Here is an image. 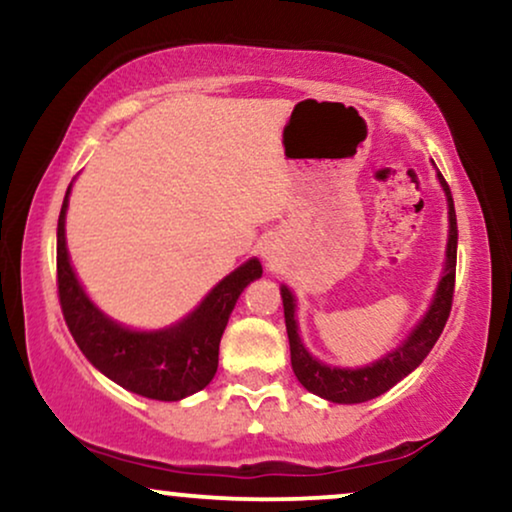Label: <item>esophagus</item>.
<instances>
[{
	"instance_id": "34e87169",
	"label": "esophagus",
	"mask_w": 512,
	"mask_h": 512,
	"mask_svg": "<svg viewBox=\"0 0 512 512\" xmlns=\"http://www.w3.org/2000/svg\"><path fill=\"white\" fill-rule=\"evenodd\" d=\"M262 255H264V260H267L269 264L278 262V257H276V250H274V248H264V250H262Z\"/></svg>"
}]
</instances>
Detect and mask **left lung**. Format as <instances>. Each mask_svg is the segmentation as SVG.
<instances>
[{"mask_svg":"<svg viewBox=\"0 0 512 512\" xmlns=\"http://www.w3.org/2000/svg\"><path fill=\"white\" fill-rule=\"evenodd\" d=\"M439 186L446 196V208H449V238H446V255L442 276H439L435 295H432L430 307L425 309L423 319L411 328V333L399 342L397 347L383 354L380 359L366 366L342 368L331 366L326 361L316 359L300 338V326H297V300L286 283H281L283 314H286V331L290 342V364H293L295 378L307 392L316 397L333 401V404H361V401L375 399L394 387L399 380L423 364L430 349L442 335L446 319L451 312V297H454V278H456V248H458V226L454 198H451L449 186L437 170Z\"/></svg>","mask_w":512,"mask_h":512,"instance_id":"obj_1","label":"left lung"}]
</instances>
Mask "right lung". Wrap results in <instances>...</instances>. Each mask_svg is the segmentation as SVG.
Wrapping results in <instances>:
<instances>
[{"label": "right lung", "mask_w": 512, "mask_h": 512, "mask_svg": "<svg viewBox=\"0 0 512 512\" xmlns=\"http://www.w3.org/2000/svg\"><path fill=\"white\" fill-rule=\"evenodd\" d=\"M70 191L73 181L63 198L56 229L58 297L84 357L96 371L139 397L179 401L208 387L217 373L219 340L238 297L262 276L260 260L250 257L224 276L184 319L153 331L129 328L96 307L75 274L66 243Z\"/></svg>", "instance_id": "obj_1"}]
</instances>
